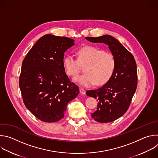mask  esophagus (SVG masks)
<instances>
[{
    "mask_svg": "<svg viewBox=\"0 0 158 158\" xmlns=\"http://www.w3.org/2000/svg\"><path fill=\"white\" fill-rule=\"evenodd\" d=\"M79 91H80L81 94H85V91L83 88H80L79 89Z\"/></svg>",
    "mask_w": 158,
    "mask_h": 158,
    "instance_id": "1",
    "label": "esophagus"
}]
</instances>
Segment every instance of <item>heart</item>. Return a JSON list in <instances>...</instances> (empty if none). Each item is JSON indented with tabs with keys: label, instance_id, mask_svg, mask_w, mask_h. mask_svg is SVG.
Here are the masks:
<instances>
[{
	"label": "heart",
	"instance_id": "1",
	"mask_svg": "<svg viewBox=\"0 0 158 158\" xmlns=\"http://www.w3.org/2000/svg\"><path fill=\"white\" fill-rule=\"evenodd\" d=\"M77 59L72 55L67 56L63 65L67 75L77 76L81 71V65H85V73L76 77L74 80L85 87L94 84L101 85L106 84L113 74L116 61L114 55L92 46L80 48Z\"/></svg>",
	"mask_w": 158,
	"mask_h": 158
}]
</instances>
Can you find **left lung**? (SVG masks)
<instances>
[{
  "label": "left lung",
  "instance_id": "obj_1",
  "mask_svg": "<svg viewBox=\"0 0 158 158\" xmlns=\"http://www.w3.org/2000/svg\"><path fill=\"white\" fill-rule=\"evenodd\" d=\"M85 39L92 42L107 44L116 59V68L110 79L101 87L86 92L88 96L98 101L97 110L91 114L92 118L101 123L114 121L127 110L136 92L138 84L136 60L123 45L111 35Z\"/></svg>",
  "mask_w": 158,
  "mask_h": 158
}]
</instances>
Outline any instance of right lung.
Returning <instances> with one entry per match:
<instances>
[{"mask_svg":"<svg viewBox=\"0 0 158 158\" xmlns=\"http://www.w3.org/2000/svg\"><path fill=\"white\" fill-rule=\"evenodd\" d=\"M74 45L73 39L44 35L22 62L19 77L22 99L27 109L43 122L61 119L67 104L79 94L78 86L71 82L63 65L64 52Z\"/></svg>","mask_w":158,"mask_h":158,"instance_id":"1","label":"right lung"}]
</instances>
